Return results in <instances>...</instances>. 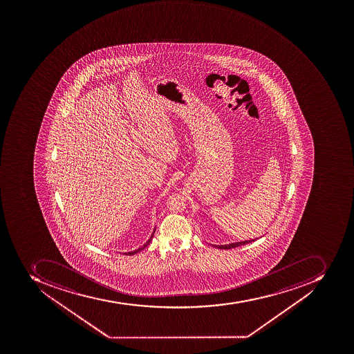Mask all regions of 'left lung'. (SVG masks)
<instances>
[{"label": "left lung", "instance_id": "left-lung-1", "mask_svg": "<svg viewBox=\"0 0 354 354\" xmlns=\"http://www.w3.org/2000/svg\"><path fill=\"white\" fill-rule=\"evenodd\" d=\"M250 241H241V243H234V244L221 245V246L216 247L217 248H219V250H230V248H235V247L241 246V245L248 244V243H250Z\"/></svg>", "mask_w": 354, "mask_h": 354}]
</instances>
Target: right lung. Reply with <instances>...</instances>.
<instances>
[{
	"instance_id": "obj_1",
	"label": "right lung",
	"mask_w": 354,
	"mask_h": 354,
	"mask_svg": "<svg viewBox=\"0 0 354 354\" xmlns=\"http://www.w3.org/2000/svg\"><path fill=\"white\" fill-rule=\"evenodd\" d=\"M154 232H156V230H154ZM154 232H153V234H154ZM153 234H152V235H151L150 239H149V241H147V243H145V244L143 245L142 247H140V248H138V250H133V252H124V254H126V255H128V256H131V255H135V254H137V252H140V250H142L143 248H145V247L148 246V245L150 244L151 239H152V237H153Z\"/></svg>"
}]
</instances>
